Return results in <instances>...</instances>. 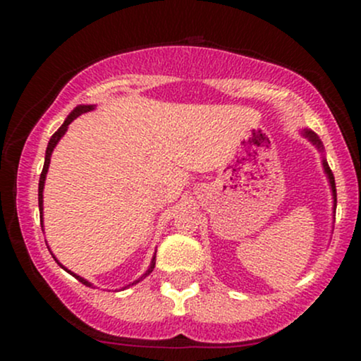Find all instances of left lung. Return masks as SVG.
<instances>
[{
    "instance_id": "1",
    "label": "left lung",
    "mask_w": 361,
    "mask_h": 361,
    "mask_svg": "<svg viewBox=\"0 0 361 361\" xmlns=\"http://www.w3.org/2000/svg\"><path fill=\"white\" fill-rule=\"evenodd\" d=\"M305 134V137H309L310 140H312L314 144H316V146L319 147V149H322V144H321V140H319V137L316 134H314V132H310V130H305L304 132ZM324 164V171H326V175H327V178H329V183H331V188H333V197H334V202H336V183H334V176H333V171H331V168H329V164L326 163H322Z\"/></svg>"
}]
</instances>
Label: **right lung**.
<instances>
[{"label": "right lung", "instance_id": "1", "mask_svg": "<svg viewBox=\"0 0 361 361\" xmlns=\"http://www.w3.org/2000/svg\"><path fill=\"white\" fill-rule=\"evenodd\" d=\"M90 110H93V105H81V106H76V109L73 110V114L69 115V117L64 120V123H62V126H61L59 128H57V132H54V135L51 137V140H49L47 151H45V163H44V169H42V173H40V180H39V210H40V222H42V192H44L45 175H47L49 164H51V154H52L54 147H56V144L59 142V139L62 137V135L66 134V130H68V126H69V123H71L74 118L80 117L81 114H86V111H90ZM154 264H156V256H154V258H152V261H151V267H149V270L146 271V275H149V273L152 271V268H154ZM69 273H71V271H69ZM71 275H74V273H71ZM74 276H76V279L80 280L82 285H86V287H91L90 281H86L85 279H81V276H78V275H74Z\"/></svg>", "mask_w": 361, "mask_h": 361}]
</instances>
